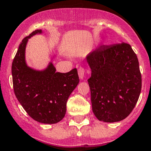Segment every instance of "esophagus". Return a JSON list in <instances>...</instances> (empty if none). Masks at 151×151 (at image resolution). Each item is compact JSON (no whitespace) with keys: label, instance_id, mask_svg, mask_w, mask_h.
Segmentation results:
<instances>
[{"label":"esophagus","instance_id":"obj_1","mask_svg":"<svg viewBox=\"0 0 151 151\" xmlns=\"http://www.w3.org/2000/svg\"><path fill=\"white\" fill-rule=\"evenodd\" d=\"M78 74L80 79H83L84 74H85V69L83 67H80L78 69Z\"/></svg>","mask_w":151,"mask_h":151}]
</instances>
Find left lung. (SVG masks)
<instances>
[{
  "label": "left lung",
  "instance_id": "1",
  "mask_svg": "<svg viewBox=\"0 0 151 151\" xmlns=\"http://www.w3.org/2000/svg\"><path fill=\"white\" fill-rule=\"evenodd\" d=\"M93 111L98 120L124 119L137 104L142 77L137 55L129 44L101 45L87 56Z\"/></svg>",
  "mask_w": 151,
  "mask_h": 151
}]
</instances>
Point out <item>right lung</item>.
<instances>
[{"mask_svg": "<svg viewBox=\"0 0 151 151\" xmlns=\"http://www.w3.org/2000/svg\"><path fill=\"white\" fill-rule=\"evenodd\" d=\"M37 29L22 40L12 62L14 91L17 100L30 117L43 124H55L66 114V102L80 79L76 68L66 73L56 72L50 63L44 71H35L25 62L28 39L41 33Z\"/></svg>", "mask_w": 151, "mask_h": 151, "instance_id": "1", "label": "right lung"}]
</instances>
